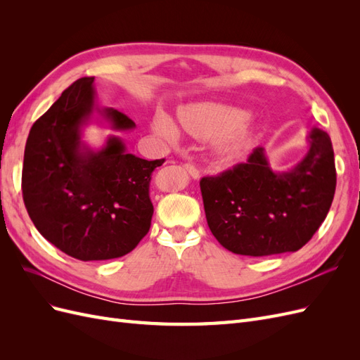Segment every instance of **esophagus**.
Segmentation results:
<instances>
[{"label":"esophagus","instance_id":"1","mask_svg":"<svg viewBox=\"0 0 360 360\" xmlns=\"http://www.w3.org/2000/svg\"><path fill=\"white\" fill-rule=\"evenodd\" d=\"M183 168L189 172V176H191L193 180H198V179H200V171H198L197 167L193 165V163H184Z\"/></svg>","mask_w":360,"mask_h":360}]
</instances>
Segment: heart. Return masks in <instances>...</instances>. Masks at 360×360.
I'll use <instances>...</instances> for the list:
<instances>
[{"mask_svg": "<svg viewBox=\"0 0 360 360\" xmlns=\"http://www.w3.org/2000/svg\"><path fill=\"white\" fill-rule=\"evenodd\" d=\"M246 118L248 112L240 108L217 103L189 105L179 114L181 127L197 139H213L214 155L224 160L242 156L252 141L254 126ZM151 129L169 143H177L180 138L176 123L163 112L153 117Z\"/></svg>", "mask_w": 360, "mask_h": 360, "instance_id": "obj_1", "label": "heart"}]
</instances>
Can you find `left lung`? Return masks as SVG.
Segmentation results:
<instances>
[{
	"label": "left lung",
	"instance_id": "1",
	"mask_svg": "<svg viewBox=\"0 0 360 360\" xmlns=\"http://www.w3.org/2000/svg\"><path fill=\"white\" fill-rule=\"evenodd\" d=\"M308 151L292 168H271L264 148L246 163L200 181L212 234L238 255L296 252L319 230L333 201L336 171L330 136L312 127Z\"/></svg>",
	"mask_w": 360,
	"mask_h": 360
}]
</instances>
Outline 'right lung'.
<instances>
[{
  "label": "right lung",
  "mask_w": 360,
  "mask_h": 360,
  "mask_svg": "<svg viewBox=\"0 0 360 360\" xmlns=\"http://www.w3.org/2000/svg\"><path fill=\"white\" fill-rule=\"evenodd\" d=\"M91 123L114 132L135 129L124 114L97 105L93 76L73 82L32 124L22 168L32 224L49 243L81 261L112 259L136 248L153 216L150 176L163 163L129 153L118 135L91 147L84 141Z\"/></svg>",
  "instance_id": "obj_1"
}]
</instances>
